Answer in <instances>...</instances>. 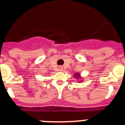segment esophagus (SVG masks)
I'll list each match as a JSON object with an SVG mask.
<instances>
[{
  "mask_svg": "<svg viewBox=\"0 0 125 125\" xmlns=\"http://www.w3.org/2000/svg\"><path fill=\"white\" fill-rule=\"evenodd\" d=\"M62 67H60V71H62Z\"/></svg>",
  "mask_w": 125,
  "mask_h": 125,
  "instance_id": "1",
  "label": "esophagus"
}]
</instances>
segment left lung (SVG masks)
<instances>
[{
  "label": "left lung",
  "instance_id": "obj_1",
  "mask_svg": "<svg viewBox=\"0 0 125 125\" xmlns=\"http://www.w3.org/2000/svg\"><path fill=\"white\" fill-rule=\"evenodd\" d=\"M76 75V77H79V74H78V73H77V75Z\"/></svg>",
  "mask_w": 125,
  "mask_h": 125
}]
</instances>
